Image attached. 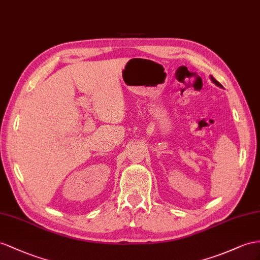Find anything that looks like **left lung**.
Here are the masks:
<instances>
[{
	"label": "left lung",
	"instance_id": "obj_1",
	"mask_svg": "<svg viewBox=\"0 0 260 260\" xmlns=\"http://www.w3.org/2000/svg\"><path fill=\"white\" fill-rule=\"evenodd\" d=\"M211 80H212V82H213V83H215L217 86H219V88H223V85H222L221 83H219L218 81H216V80H215L214 78H213L212 76H211Z\"/></svg>",
	"mask_w": 260,
	"mask_h": 260
}]
</instances>
